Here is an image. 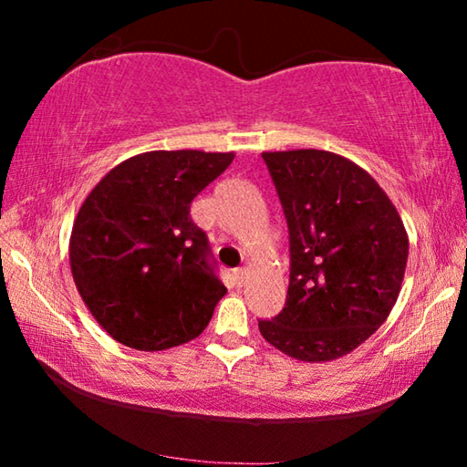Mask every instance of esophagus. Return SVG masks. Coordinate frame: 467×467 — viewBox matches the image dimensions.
I'll list each match as a JSON object with an SVG mask.
<instances>
[{"label":"esophagus","mask_w":467,"mask_h":467,"mask_svg":"<svg viewBox=\"0 0 467 467\" xmlns=\"http://www.w3.org/2000/svg\"><path fill=\"white\" fill-rule=\"evenodd\" d=\"M247 278H249V267H239V270L234 272V284L239 288H243L244 284H247Z\"/></svg>","instance_id":"34e87169"}]
</instances>
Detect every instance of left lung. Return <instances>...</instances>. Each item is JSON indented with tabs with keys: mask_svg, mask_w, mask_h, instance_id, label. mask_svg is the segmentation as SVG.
<instances>
[{
	"mask_svg": "<svg viewBox=\"0 0 467 467\" xmlns=\"http://www.w3.org/2000/svg\"><path fill=\"white\" fill-rule=\"evenodd\" d=\"M288 223L286 305L259 331L303 362L350 354L383 326L400 296L408 233L368 172L327 150L264 152Z\"/></svg>",
	"mask_w": 467,
	"mask_h": 467,
	"instance_id": "left-lung-1",
	"label": "left lung"
}]
</instances>
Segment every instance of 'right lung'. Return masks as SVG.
<instances>
[{"mask_svg": "<svg viewBox=\"0 0 467 467\" xmlns=\"http://www.w3.org/2000/svg\"><path fill=\"white\" fill-rule=\"evenodd\" d=\"M233 158L152 150L117 164L86 195L69 236V267L92 317L119 344L158 352L208 327L226 288L189 208Z\"/></svg>", "mask_w": 467, "mask_h": 467, "instance_id": "1", "label": "right lung"}]
</instances>
